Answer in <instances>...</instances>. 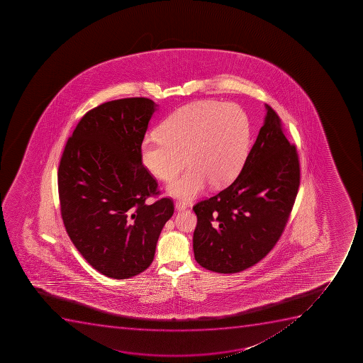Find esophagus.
Instances as JSON below:
<instances>
[{
    "label": "esophagus",
    "instance_id": "esophagus-1",
    "mask_svg": "<svg viewBox=\"0 0 363 363\" xmlns=\"http://www.w3.org/2000/svg\"><path fill=\"white\" fill-rule=\"evenodd\" d=\"M175 208L176 211L181 212V211H184V209L187 208V205L184 202L177 201L175 203Z\"/></svg>",
    "mask_w": 363,
    "mask_h": 363
}]
</instances>
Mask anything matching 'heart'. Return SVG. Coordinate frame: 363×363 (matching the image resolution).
<instances>
[{
    "mask_svg": "<svg viewBox=\"0 0 363 363\" xmlns=\"http://www.w3.org/2000/svg\"><path fill=\"white\" fill-rule=\"evenodd\" d=\"M250 140V119L239 105L198 101L172 112L160 126V133L142 140L140 161L151 175L164 182L175 179L186 162L191 164L168 186L172 196L189 201L211 182L223 187L239 175Z\"/></svg>",
    "mask_w": 363,
    "mask_h": 363,
    "instance_id": "b5f03b06",
    "label": "heart"
}]
</instances>
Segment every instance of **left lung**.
<instances>
[{
  "label": "left lung",
  "instance_id": "obj_1",
  "mask_svg": "<svg viewBox=\"0 0 363 363\" xmlns=\"http://www.w3.org/2000/svg\"><path fill=\"white\" fill-rule=\"evenodd\" d=\"M264 125L233 184L194 206L195 260L218 273H237L260 262L283 233L301 179L297 149L265 104Z\"/></svg>",
  "mask_w": 363,
  "mask_h": 363
}]
</instances>
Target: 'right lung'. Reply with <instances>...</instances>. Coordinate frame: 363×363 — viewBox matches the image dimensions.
I'll return each instance as SVG.
<instances>
[{"label": "right lung", "mask_w": 363, "mask_h": 363, "mask_svg": "<svg viewBox=\"0 0 363 363\" xmlns=\"http://www.w3.org/2000/svg\"><path fill=\"white\" fill-rule=\"evenodd\" d=\"M157 105L124 98L92 108L66 143L57 189L66 232L94 269L126 279L154 260L158 237L174 214L140 161V147Z\"/></svg>", "instance_id": "right-lung-1"}]
</instances>
